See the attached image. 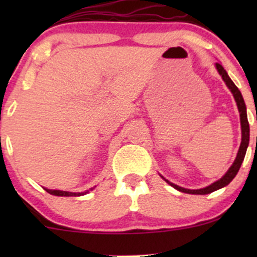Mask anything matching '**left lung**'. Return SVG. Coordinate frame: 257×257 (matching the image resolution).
Returning a JSON list of instances; mask_svg holds the SVG:
<instances>
[{"mask_svg": "<svg viewBox=\"0 0 257 257\" xmlns=\"http://www.w3.org/2000/svg\"><path fill=\"white\" fill-rule=\"evenodd\" d=\"M216 69L221 75V77H222L223 81H225V83L227 87H228V89L231 90L233 96H234V100H235V102H237V106H238V111H239L240 125H241V143H240L239 150H238L237 157H235L234 162H233L231 168L227 170V173L225 174V175H223L220 180L215 181L214 184L206 186V187H204V188H200V190H187V188L180 187V186L172 184V182H169L168 180H166L163 176H162V178L166 180L168 184H169L170 186H173L174 188H176V190L180 191V192L190 193V194H208V193L214 192V191H216V190H220V188L225 187V186L228 185L229 182L234 179V176L237 175L238 170H239L241 163H243V161H244V157H245L247 146H249L250 128H249V122H247V116H246V106H245V102H244L243 96H241V93L239 91V89L235 87V84L233 83L232 79L229 78V76L227 75L226 70L223 69L222 65L216 63Z\"/></svg>", "mask_w": 257, "mask_h": 257, "instance_id": "obj_1", "label": "left lung"}]
</instances>
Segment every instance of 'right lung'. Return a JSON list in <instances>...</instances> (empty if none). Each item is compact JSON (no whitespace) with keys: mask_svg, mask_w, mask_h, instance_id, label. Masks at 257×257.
<instances>
[{"mask_svg":"<svg viewBox=\"0 0 257 257\" xmlns=\"http://www.w3.org/2000/svg\"><path fill=\"white\" fill-rule=\"evenodd\" d=\"M48 193L53 194V196H60V197H78L83 196V194L88 193L89 191H85V192H67V191H60V190H48V188H44ZM93 190V188H90Z\"/></svg>","mask_w":257,"mask_h":257,"instance_id":"1","label":"right lung"}]
</instances>
